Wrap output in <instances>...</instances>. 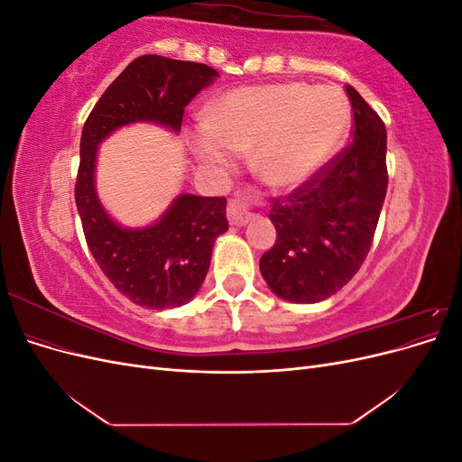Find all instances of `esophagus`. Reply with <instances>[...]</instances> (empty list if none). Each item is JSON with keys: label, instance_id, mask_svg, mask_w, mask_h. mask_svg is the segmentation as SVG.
<instances>
[{"label": "esophagus", "instance_id": "34e87169", "mask_svg": "<svg viewBox=\"0 0 462 462\" xmlns=\"http://www.w3.org/2000/svg\"><path fill=\"white\" fill-rule=\"evenodd\" d=\"M253 192H236L235 197L229 200L227 204V217L231 221V226L236 227H243L253 217V212H250V208H253Z\"/></svg>", "mask_w": 462, "mask_h": 462}]
</instances>
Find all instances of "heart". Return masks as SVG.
Masks as SVG:
<instances>
[{
	"label": "heart",
	"mask_w": 462,
	"mask_h": 462,
	"mask_svg": "<svg viewBox=\"0 0 462 462\" xmlns=\"http://www.w3.org/2000/svg\"><path fill=\"white\" fill-rule=\"evenodd\" d=\"M348 125L351 107L333 87H250L214 104L209 123L194 134V150L206 163L229 170L239 152L256 148L258 175L275 189H291L331 160Z\"/></svg>",
	"instance_id": "b5f03b06"
}]
</instances>
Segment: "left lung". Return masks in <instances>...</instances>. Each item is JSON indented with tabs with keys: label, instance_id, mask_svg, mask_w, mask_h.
<instances>
[{
	"label": "left lung",
	"instance_id": "left-lung-1",
	"mask_svg": "<svg viewBox=\"0 0 462 462\" xmlns=\"http://www.w3.org/2000/svg\"><path fill=\"white\" fill-rule=\"evenodd\" d=\"M353 143L297 187L273 200L275 245L260 272L277 297L319 302L351 282L366 260L387 192V133L351 85Z\"/></svg>",
	"mask_w": 462,
	"mask_h": 462
}]
</instances>
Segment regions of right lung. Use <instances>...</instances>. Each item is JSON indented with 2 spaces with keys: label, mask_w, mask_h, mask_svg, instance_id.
<instances>
[{
  "label": "right lung",
  "mask_w": 462,
  "mask_h": 462,
  "mask_svg": "<svg viewBox=\"0 0 462 462\" xmlns=\"http://www.w3.org/2000/svg\"><path fill=\"white\" fill-rule=\"evenodd\" d=\"M217 71L204 63L141 55L106 88L80 136L75 202L90 253L114 287L138 306L175 309L197 295L217 236L226 233V197L180 194L160 221L125 229L102 208L94 189L97 144L123 125L150 121L180 131L189 102Z\"/></svg>",
  "instance_id": "right-lung-1"
}]
</instances>
